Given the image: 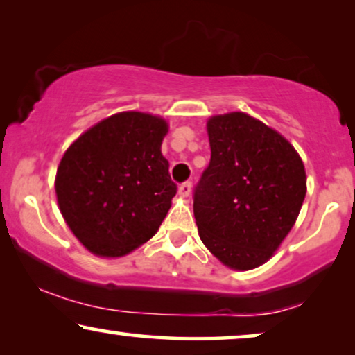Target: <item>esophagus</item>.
<instances>
[{"label": "esophagus", "mask_w": 355, "mask_h": 355, "mask_svg": "<svg viewBox=\"0 0 355 355\" xmlns=\"http://www.w3.org/2000/svg\"><path fill=\"white\" fill-rule=\"evenodd\" d=\"M191 191H192V182L191 181L182 182L181 186H179V196H181V197H189V196H191Z\"/></svg>", "instance_id": "esophagus-1"}]
</instances>
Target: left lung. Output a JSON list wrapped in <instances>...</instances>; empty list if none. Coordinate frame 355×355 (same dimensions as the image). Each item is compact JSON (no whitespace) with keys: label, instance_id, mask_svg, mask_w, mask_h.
<instances>
[{"label":"left lung","instance_id":"8db88e82","mask_svg":"<svg viewBox=\"0 0 355 355\" xmlns=\"http://www.w3.org/2000/svg\"><path fill=\"white\" fill-rule=\"evenodd\" d=\"M211 158L193 189L198 234L234 270L273 255L305 198V169L293 145L244 113L208 121Z\"/></svg>","mask_w":355,"mask_h":355}]
</instances>
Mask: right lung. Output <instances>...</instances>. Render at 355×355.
<instances>
[{"label": "right lung", "mask_w": 355, "mask_h": 355, "mask_svg": "<svg viewBox=\"0 0 355 355\" xmlns=\"http://www.w3.org/2000/svg\"><path fill=\"white\" fill-rule=\"evenodd\" d=\"M168 124L128 111L110 116L66 150L56 196L67 226L90 252L129 254L155 236L178 186L162 155Z\"/></svg>", "instance_id": "add662e5"}]
</instances>
